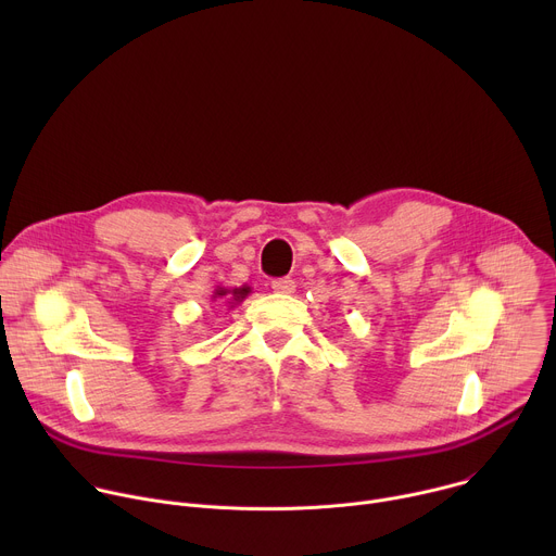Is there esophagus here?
I'll use <instances>...</instances> for the list:
<instances>
[{
    "label": "esophagus",
    "instance_id": "34e87169",
    "mask_svg": "<svg viewBox=\"0 0 556 556\" xmlns=\"http://www.w3.org/2000/svg\"><path fill=\"white\" fill-rule=\"evenodd\" d=\"M273 290L279 292V294H292L296 290V283L290 277H281V279L273 281Z\"/></svg>",
    "mask_w": 556,
    "mask_h": 556
}]
</instances>
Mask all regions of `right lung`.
<instances>
[{"label": "right lung", "mask_w": 556, "mask_h": 556, "mask_svg": "<svg viewBox=\"0 0 556 556\" xmlns=\"http://www.w3.org/2000/svg\"><path fill=\"white\" fill-rule=\"evenodd\" d=\"M251 286H237V288H224V286H215L213 294H211V301H217V299H224L230 307H235L237 303H242L249 294H251Z\"/></svg>", "instance_id": "1"}]
</instances>
